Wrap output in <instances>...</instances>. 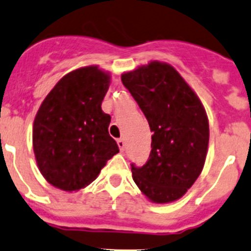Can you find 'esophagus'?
<instances>
[{
    "mask_svg": "<svg viewBox=\"0 0 251 251\" xmlns=\"http://www.w3.org/2000/svg\"><path fill=\"white\" fill-rule=\"evenodd\" d=\"M117 144H118L119 150H121V151H124V149H126V142H124L123 139H118L117 140Z\"/></svg>",
    "mask_w": 251,
    "mask_h": 251,
    "instance_id": "1",
    "label": "esophagus"
}]
</instances>
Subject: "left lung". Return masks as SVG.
<instances>
[{"label":"left lung","instance_id":"left-lung-1","mask_svg":"<svg viewBox=\"0 0 251 251\" xmlns=\"http://www.w3.org/2000/svg\"><path fill=\"white\" fill-rule=\"evenodd\" d=\"M147 117L151 151L133 180L148 199L168 203L182 197L201 174L209 140L208 119L197 95L171 65L151 61L122 75Z\"/></svg>","mask_w":251,"mask_h":251}]
</instances>
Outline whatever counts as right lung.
Instances as JSON below:
<instances>
[{
    "instance_id": "right-lung-1",
    "label": "right lung",
    "mask_w": 251,
    "mask_h": 251,
    "mask_svg": "<svg viewBox=\"0 0 251 251\" xmlns=\"http://www.w3.org/2000/svg\"><path fill=\"white\" fill-rule=\"evenodd\" d=\"M109 75L87 66L64 76L43 101L33 124V148L45 180L77 191L99 176L119 151L101 108Z\"/></svg>"
}]
</instances>
